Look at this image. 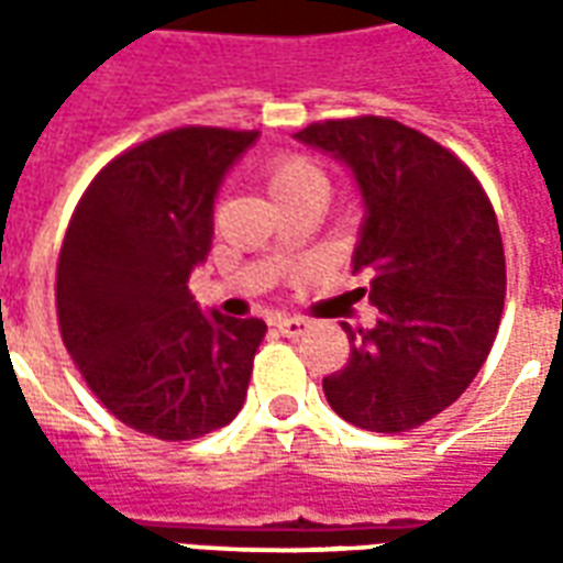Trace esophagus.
Wrapping results in <instances>:
<instances>
[{
  "label": "esophagus",
  "mask_w": 563,
  "mask_h": 563,
  "mask_svg": "<svg viewBox=\"0 0 563 563\" xmlns=\"http://www.w3.org/2000/svg\"><path fill=\"white\" fill-rule=\"evenodd\" d=\"M307 329H310V322H307V319H298V317L280 319V322H277V331H280L283 338H301Z\"/></svg>",
  "instance_id": "obj_1"
}]
</instances>
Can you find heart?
Here are the masks:
<instances>
[{
    "mask_svg": "<svg viewBox=\"0 0 563 563\" xmlns=\"http://www.w3.org/2000/svg\"><path fill=\"white\" fill-rule=\"evenodd\" d=\"M265 186L268 196L277 198L298 196V192H322L325 196V177L313 162L301 156H277L265 165Z\"/></svg>",
    "mask_w": 563,
    "mask_h": 563,
    "instance_id": "heart-1",
    "label": "heart"
}]
</instances>
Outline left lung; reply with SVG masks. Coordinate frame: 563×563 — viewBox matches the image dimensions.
Masks as SVG:
<instances>
[{
  "mask_svg": "<svg viewBox=\"0 0 563 563\" xmlns=\"http://www.w3.org/2000/svg\"><path fill=\"white\" fill-rule=\"evenodd\" d=\"M295 139L353 172L365 205L353 295L379 313L374 329L343 322L350 362L322 391L355 428L410 431L459 401L495 343L507 295L495 208L459 156L398 120H325Z\"/></svg>",
  "mask_w": 563,
  "mask_h": 563,
  "instance_id": "1",
  "label": "left lung"
}]
</instances>
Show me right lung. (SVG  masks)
<instances>
[{
    "mask_svg": "<svg viewBox=\"0 0 563 563\" xmlns=\"http://www.w3.org/2000/svg\"><path fill=\"white\" fill-rule=\"evenodd\" d=\"M258 132L186 126L108 162L68 222L56 313L92 395L129 428L196 440L244 407L262 319L205 313L189 274L213 241V198Z\"/></svg>",
    "mask_w": 563,
    "mask_h": 563,
    "instance_id": "right-lung-1",
    "label": "right lung"
}]
</instances>
